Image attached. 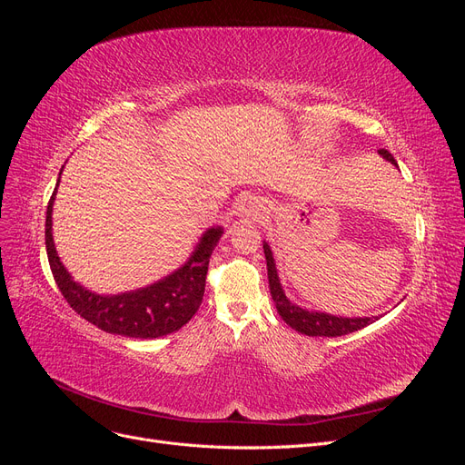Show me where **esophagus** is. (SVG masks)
I'll list each match as a JSON object with an SVG mask.
<instances>
[{
	"instance_id": "esophagus-1",
	"label": "esophagus",
	"mask_w": 465,
	"mask_h": 465,
	"mask_svg": "<svg viewBox=\"0 0 465 465\" xmlns=\"http://www.w3.org/2000/svg\"><path fill=\"white\" fill-rule=\"evenodd\" d=\"M242 213H246V215H254V213H256V205L252 203V202H244V205H242Z\"/></svg>"
}]
</instances>
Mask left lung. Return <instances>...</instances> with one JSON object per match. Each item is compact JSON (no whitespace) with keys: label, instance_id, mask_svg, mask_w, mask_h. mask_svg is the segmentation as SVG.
<instances>
[{"label":"left lung","instance_id":"1","mask_svg":"<svg viewBox=\"0 0 465 465\" xmlns=\"http://www.w3.org/2000/svg\"><path fill=\"white\" fill-rule=\"evenodd\" d=\"M378 154L398 168V163L391 157L390 151L380 149ZM263 254H265V262H267V279H270L272 299L275 302L279 316L283 318L285 323H289L292 330H297L299 333L311 335V337H337V335H347V333H353L357 330L367 328L369 323L378 320V316H371V318L369 316H364V318L333 316V314L320 312V311H308V308H302L299 304L291 302L287 299L283 287H281V283H279L273 252L265 241H263Z\"/></svg>","mask_w":465,"mask_h":465}]
</instances>
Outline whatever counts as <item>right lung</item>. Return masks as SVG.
Here are the masks:
<instances>
[{
	"mask_svg": "<svg viewBox=\"0 0 465 465\" xmlns=\"http://www.w3.org/2000/svg\"><path fill=\"white\" fill-rule=\"evenodd\" d=\"M58 186L60 178L46 209V252L52 275L67 304L96 328L124 337H139V340H154L178 331L188 323L203 301L209 258L221 241L223 227L207 229L195 244L192 256L171 275L135 291L98 294L77 283L55 252L52 209Z\"/></svg>",
	"mask_w": 465,
	"mask_h": 465,
	"instance_id": "obj_1",
	"label": "right lung"
}]
</instances>
